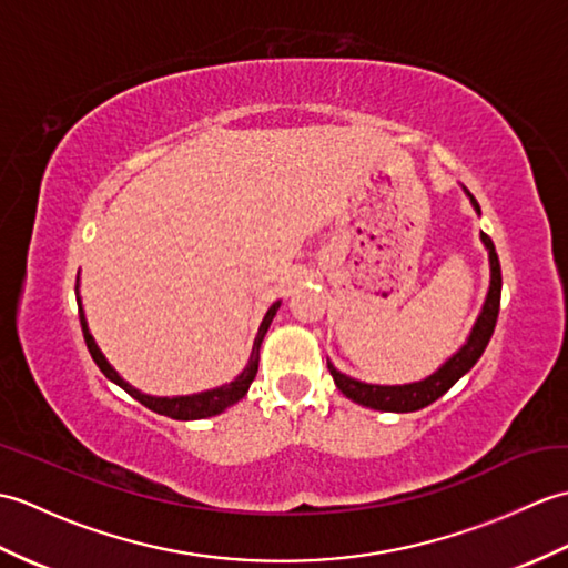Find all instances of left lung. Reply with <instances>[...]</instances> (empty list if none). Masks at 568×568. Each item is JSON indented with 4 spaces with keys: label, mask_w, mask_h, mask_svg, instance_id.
<instances>
[{
    "label": "left lung",
    "mask_w": 568,
    "mask_h": 568,
    "mask_svg": "<svg viewBox=\"0 0 568 568\" xmlns=\"http://www.w3.org/2000/svg\"><path fill=\"white\" fill-rule=\"evenodd\" d=\"M466 195L470 197L474 210L480 214L476 197L470 195L468 190H466ZM480 241H484V246L488 248L490 287H488L484 310H480V315L474 324V329H470L466 344L458 348V352L449 361H444V364L434 371L432 376H427L425 381H417V383H407V385H373V383L356 381L352 376H344L342 371H336L334 364H329L327 361L336 388H339L348 397V400H354V403L371 407V409H383V413H415V409H422V407L432 405L434 400H439V397L449 390L458 378L466 376V373L476 366L480 354L486 352L493 329H496L498 312H500V291H503V275H500V261H498L496 246H493L490 236L484 232H480Z\"/></svg>",
    "instance_id": "8db88e82"
}]
</instances>
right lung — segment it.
Instances as JSON below:
<instances>
[{
  "label": "right lung",
  "mask_w": 568,
  "mask_h": 568,
  "mask_svg": "<svg viewBox=\"0 0 568 568\" xmlns=\"http://www.w3.org/2000/svg\"><path fill=\"white\" fill-rule=\"evenodd\" d=\"M78 281H80V275H78ZM75 295H78V310H80V324H82L84 344H88L90 354H92V358H94V364H98L100 371L104 373V376L110 378L112 383H116L119 388H124L131 397H136V400H139L141 405H146L149 409H153V413L165 415V417H171V419H204V417H214V415L224 413L226 407H232L234 403H239L241 397H244V395L248 393V385L253 383V378H256V373H258L261 342H263L265 332H268V327H271V322H273V317H275L277 307H281V300H277V303H273V305L268 307V312H265V317H263L261 327H258V334H256V342H253V348H251L248 364H246V368L241 371L232 383L220 385V388H212V390H204V393H195V395L155 397V395H146V393L136 390L134 385H129V383L112 368V364L104 358V354L100 352V346L94 344L92 334H90V329H88V320H84V310H82V300H80L78 285H75Z\"/></svg>",
  "instance_id": "add662e5"
}]
</instances>
